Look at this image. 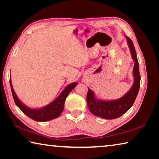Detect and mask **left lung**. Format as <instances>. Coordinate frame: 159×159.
Returning <instances> with one entry per match:
<instances>
[{"label": "left lung", "mask_w": 159, "mask_h": 159, "mask_svg": "<svg viewBox=\"0 0 159 159\" xmlns=\"http://www.w3.org/2000/svg\"><path fill=\"white\" fill-rule=\"evenodd\" d=\"M130 51L131 57L134 61L133 76V84L127 93L119 99L106 100L99 99L96 98L95 92L88 88L87 104L93 114L104 119H114L118 118L128 111L133 105L140 87V75H139V63L133 41L128 36H125Z\"/></svg>", "instance_id": "1"}]
</instances>
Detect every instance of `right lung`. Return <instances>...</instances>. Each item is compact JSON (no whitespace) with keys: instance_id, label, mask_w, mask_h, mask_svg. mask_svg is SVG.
I'll list each match as a JSON object with an SVG mask.
<instances>
[{"instance_id":"obj_1","label":"right lung","mask_w":159,"mask_h":159,"mask_svg":"<svg viewBox=\"0 0 159 159\" xmlns=\"http://www.w3.org/2000/svg\"><path fill=\"white\" fill-rule=\"evenodd\" d=\"M10 84L11 87L12 94L14 98V101L16 105L20 108L24 114H25L28 117L33 119L36 121H48L59 117L62 112L64 107V102H65L66 97L68 96L69 93L76 87L78 84L77 82H74L66 85L59 96L55 100H53L46 106L43 107L41 108H31L26 106L21 102L17 95H16L14 89H13L11 78L10 79Z\"/></svg>"}]
</instances>
